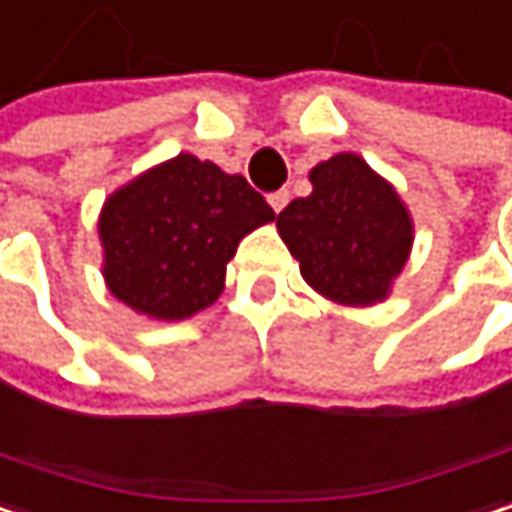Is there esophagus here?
<instances>
[{"label": "esophagus", "instance_id": "obj_1", "mask_svg": "<svg viewBox=\"0 0 512 512\" xmlns=\"http://www.w3.org/2000/svg\"><path fill=\"white\" fill-rule=\"evenodd\" d=\"M268 203H271V209L280 215L283 209H286V203H288V191H274L271 197H268Z\"/></svg>", "mask_w": 512, "mask_h": 512}]
</instances>
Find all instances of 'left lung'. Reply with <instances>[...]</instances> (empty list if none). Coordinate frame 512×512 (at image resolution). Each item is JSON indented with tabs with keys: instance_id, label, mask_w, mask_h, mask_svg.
I'll return each mask as SVG.
<instances>
[{
	"instance_id": "1",
	"label": "left lung",
	"mask_w": 512,
	"mask_h": 512,
	"mask_svg": "<svg viewBox=\"0 0 512 512\" xmlns=\"http://www.w3.org/2000/svg\"><path fill=\"white\" fill-rule=\"evenodd\" d=\"M312 194L277 215V232L306 286L339 306H377L401 277L416 224L389 179L356 153L309 170Z\"/></svg>"
}]
</instances>
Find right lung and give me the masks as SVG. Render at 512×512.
<instances>
[{"instance_id": "add662e5", "label": "right lung", "mask_w": 512, "mask_h": 512, "mask_svg": "<svg viewBox=\"0 0 512 512\" xmlns=\"http://www.w3.org/2000/svg\"><path fill=\"white\" fill-rule=\"evenodd\" d=\"M271 221L244 176L179 153L105 197L96 221L105 288L153 321L191 318L221 297L241 238Z\"/></svg>"}]
</instances>
